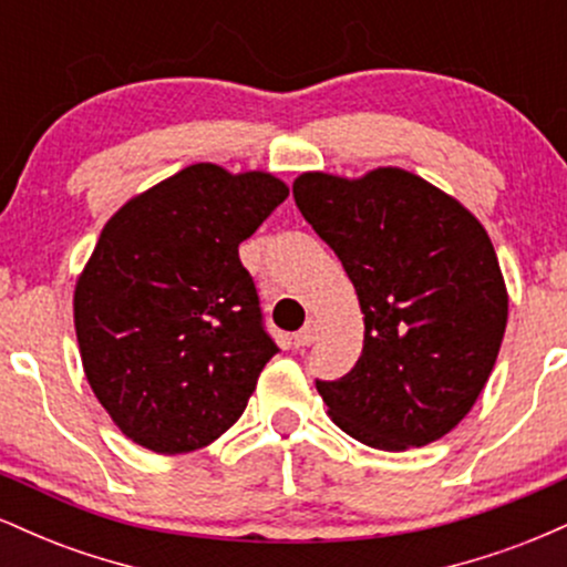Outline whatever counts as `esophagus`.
Here are the masks:
<instances>
[{
	"mask_svg": "<svg viewBox=\"0 0 567 567\" xmlns=\"http://www.w3.org/2000/svg\"><path fill=\"white\" fill-rule=\"evenodd\" d=\"M317 336H320V324H317V320H309L296 333V347H311L317 341Z\"/></svg>",
	"mask_w": 567,
	"mask_h": 567,
	"instance_id": "esophagus-1",
	"label": "esophagus"
}]
</instances>
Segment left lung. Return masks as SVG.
Masks as SVG:
<instances>
[{
	"label": "left lung",
	"instance_id": "left-lung-1",
	"mask_svg": "<svg viewBox=\"0 0 567 567\" xmlns=\"http://www.w3.org/2000/svg\"><path fill=\"white\" fill-rule=\"evenodd\" d=\"M292 197L365 315L357 365L317 381L333 424L389 453L445 437L491 379L509 317L485 226L402 167L360 178L309 171L292 181Z\"/></svg>",
	"mask_w": 567,
	"mask_h": 567
}]
</instances>
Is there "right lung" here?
I'll return each mask as SVG.
<instances>
[{"label": "right lung", "mask_w": 567, "mask_h": 567, "mask_svg": "<svg viewBox=\"0 0 567 567\" xmlns=\"http://www.w3.org/2000/svg\"><path fill=\"white\" fill-rule=\"evenodd\" d=\"M290 194L266 171L197 162L130 197L74 285L84 375L135 445L175 455L243 415L266 362L245 243Z\"/></svg>", "instance_id": "add662e5"}]
</instances>
